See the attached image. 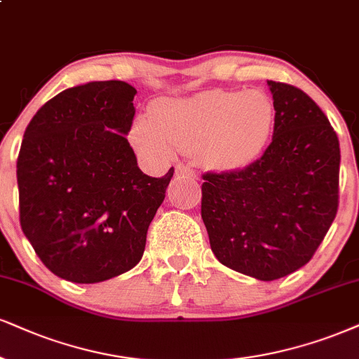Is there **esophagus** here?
Masks as SVG:
<instances>
[{"label":"esophagus","mask_w":359,"mask_h":359,"mask_svg":"<svg viewBox=\"0 0 359 359\" xmlns=\"http://www.w3.org/2000/svg\"><path fill=\"white\" fill-rule=\"evenodd\" d=\"M175 171H176V176H187V178H196V175H194V171L191 170V168L181 165V163H180V165H176Z\"/></svg>","instance_id":"esophagus-1"}]
</instances>
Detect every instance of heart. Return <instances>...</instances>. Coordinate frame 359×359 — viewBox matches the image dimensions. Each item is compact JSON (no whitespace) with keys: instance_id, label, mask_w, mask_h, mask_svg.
<instances>
[{"instance_id":"1","label":"heart","mask_w":359,"mask_h":359,"mask_svg":"<svg viewBox=\"0 0 359 359\" xmlns=\"http://www.w3.org/2000/svg\"><path fill=\"white\" fill-rule=\"evenodd\" d=\"M276 109L261 90H208L189 98L158 100L149 118H136L131 136L138 148L161 158L176 148L198 151L210 168L241 170L261 156Z\"/></svg>"}]
</instances>
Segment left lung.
<instances>
[{"mask_svg": "<svg viewBox=\"0 0 359 359\" xmlns=\"http://www.w3.org/2000/svg\"><path fill=\"white\" fill-rule=\"evenodd\" d=\"M273 140L241 171L203 175L201 218L211 250L234 271L273 281L313 258L338 211L339 141L306 93L268 81Z\"/></svg>", "mask_w": 359, "mask_h": 359, "instance_id": "1", "label": "left lung"}]
</instances>
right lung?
<instances>
[{"mask_svg":"<svg viewBox=\"0 0 359 359\" xmlns=\"http://www.w3.org/2000/svg\"><path fill=\"white\" fill-rule=\"evenodd\" d=\"M136 90L91 81L44 103L26 128L16 163L20 223L43 264L72 283L130 271L175 170L151 178L126 135Z\"/></svg>","mask_w":359,"mask_h":359,"instance_id":"add662e5","label":"right lung"}]
</instances>
